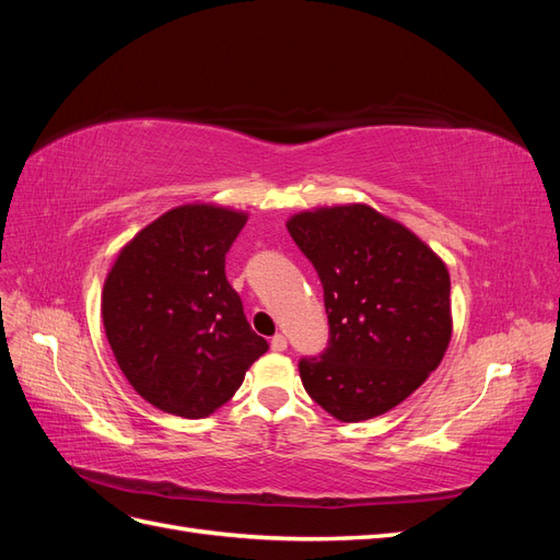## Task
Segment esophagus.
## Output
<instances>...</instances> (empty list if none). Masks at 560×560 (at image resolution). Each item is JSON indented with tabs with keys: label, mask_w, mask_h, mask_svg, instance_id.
<instances>
[{
	"label": "esophagus",
	"mask_w": 560,
	"mask_h": 560,
	"mask_svg": "<svg viewBox=\"0 0 560 560\" xmlns=\"http://www.w3.org/2000/svg\"><path fill=\"white\" fill-rule=\"evenodd\" d=\"M270 350H276V352L287 350V338H284V334H276L273 338H270Z\"/></svg>",
	"instance_id": "1"
}]
</instances>
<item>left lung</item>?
<instances>
[{"instance_id":"obj_1","label":"left lung","mask_w":560,"mask_h":560,"mask_svg":"<svg viewBox=\"0 0 560 560\" xmlns=\"http://www.w3.org/2000/svg\"><path fill=\"white\" fill-rule=\"evenodd\" d=\"M287 231L317 270L329 317L327 350L299 362L306 393L343 422L395 409L451 343L446 264L362 202L299 212Z\"/></svg>"}]
</instances>
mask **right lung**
Segmentation results:
<instances>
[{
  "label": "right lung",
  "mask_w": 560,
  "mask_h": 560,
  "mask_svg": "<svg viewBox=\"0 0 560 560\" xmlns=\"http://www.w3.org/2000/svg\"><path fill=\"white\" fill-rule=\"evenodd\" d=\"M247 214L191 202L167 210L118 252L103 287V325L142 399L208 418L268 350L226 280V252Z\"/></svg>",
  "instance_id": "right-lung-1"
}]
</instances>
